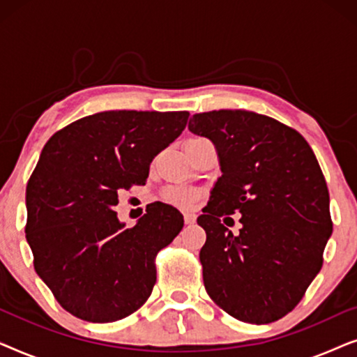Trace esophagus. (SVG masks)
I'll list each match as a JSON object with an SVG mask.
<instances>
[{
    "instance_id": "obj_1",
    "label": "esophagus",
    "mask_w": 357,
    "mask_h": 357,
    "mask_svg": "<svg viewBox=\"0 0 357 357\" xmlns=\"http://www.w3.org/2000/svg\"><path fill=\"white\" fill-rule=\"evenodd\" d=\"M183 219H185V224H193L195 221H197V216H195L193 213H185Z\"/></svg>"
}]
</instances>
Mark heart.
Returning a JSON list of instances; mask_svg holds the SVG:
<instances>
[{
	"instance_id": "1",
	"label": "heart",
	"mask_w": 357,
	"mask_h": 357,
	"mask_svg": "<svg viewBox=\"0 0 357 357\" xmlns=\"http://www.w3.org/2000/svg\"><path fill=\"white\" fill-rule=\"evenodd\" d=\"M164 199L174 206L192 208L198 199V193L187 187H170L164 192Z\"/></svg>"
}]
</instances>
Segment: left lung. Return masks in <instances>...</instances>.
<instances>
[{
    "mask_svg": "<svg viewBox=\"0 0 357 357\" xmlns=\"http://www.w3.org/2000/svg\"><path fill=\"white\" fill-rule=\"evenodd\" d=\"M188 130L213 141L222 172L197 219L206 292L237 320H280L319 275L333 231L319 160L299 131L255 112L195 114ZM229 213L243 214L238 236L223 226Z\"/></svg>",
    "mask_w": 357,
    "mask_h": 357,
    "instance_id": "8db88e82",
    "label": "left lung"
}]
</instances>
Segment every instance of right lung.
I'll return each instance as SVG.
<instances>
[{
	"mask_svg": "<svg viewBox=\"0 0 357 357\" xmlns=\"http://www.w3.org/2000/svg\"><path fill=\"white\" fill-rule=\"evenodd\" d=\"M188 112H100L56 131L26 188V238L33 268L63 309L109 324L148 301L155 255L177 237L183 216L148 204L126 229L119 193L144 185L149 164L185 130Z\"/></svg>",
	"mask_w": 357,
	"mask_h": 357,
	"instance_id": "add662e5",
	"label": "right lung"
}]
</instances>
